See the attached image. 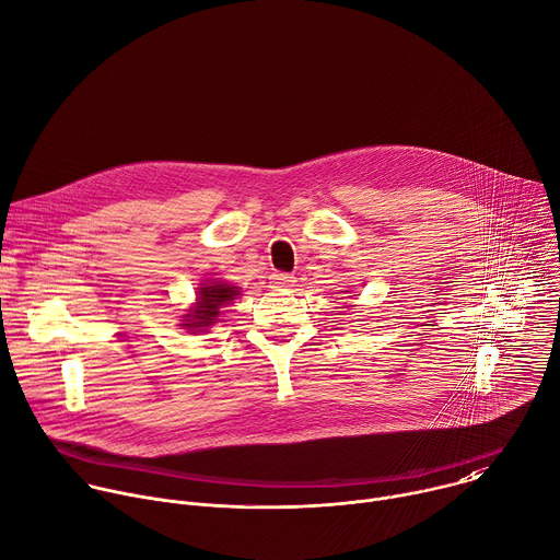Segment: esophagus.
Returning <instances> with one entry per match:
<instances>
[{
	"label": "esophagus",
	"mask_w": 560,
	"mask_h": 560,
	"mask_svg": "<svg viewBox=\"0 0 560 560\" xmlns=\"http://www.w3.org/2000/svg\"><path fill=\"white\" fill-rule=\"evenodd\" d=\"M294 283H296L294 277L288 275V272H275V275H270V288H275V290H288V288H292Z\"/></svg>",
	"instance_id": "obj_1"
}]
</instances>
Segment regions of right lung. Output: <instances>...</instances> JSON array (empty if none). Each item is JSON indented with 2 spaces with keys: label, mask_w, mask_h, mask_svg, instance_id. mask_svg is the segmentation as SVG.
<instances>
[{
  "label": "right lung",
  "mask_w": 560,
  "mask_h": 560,
  "mask_svg": "<svg viewBox=\"0 0 560 560\" xmlns=\"http://www.w3.org/2000/svg\"><path fill=\"white\" fill-rule=\"evenodd\" d=\"M240 296V288L231 285L226 281H205L198 288L196 305L189 310V314L182 316V327L189 331H207L218 323L220 310Z\"/></svg>",
  "instance_id": "obj_1"
}]
</instances>
